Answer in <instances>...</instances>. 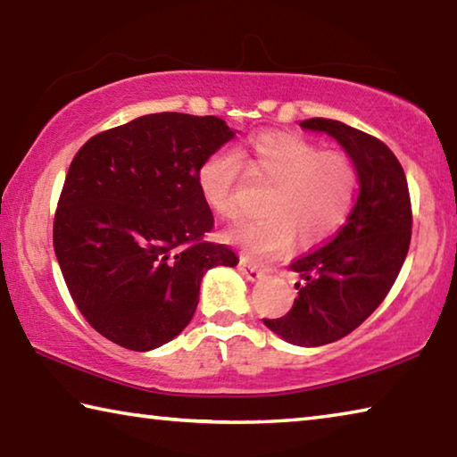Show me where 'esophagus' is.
<instances>
[{
  "label": "esophagus",
  "instance_id": "34e87169",
  "mask_svg": "<svg viewBox=\"0 0 457 457\" xmlns=\"http://www.w3.org/2000/svg\"><path fill=\"white\" fill-rule=\"evenodd\" d=\"M237 268H239V271H242L247 279H252V281L260 279L263 276V270L260 268V265L250 262V260H245V257H242V260H239Z\"/></svg>",
  "mask_w": 457,
  "mask_h": 457
}]
</instances>
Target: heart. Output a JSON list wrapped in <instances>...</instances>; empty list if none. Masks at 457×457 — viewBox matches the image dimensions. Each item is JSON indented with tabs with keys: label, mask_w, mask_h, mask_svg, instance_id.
Here are the masks:
<instances>
[{
	"label": "heart",
	"mask_w": 457,
	"mask_h": 457,
	"mask_svg": "<svg viewBox=\"0 0 457 457\" xmlns=\"http://www.w3.org/2000/svg\"><path fill=\"white\" fill-rule=\"evenodd\" d=\"M242 163L250 176L270 184L260 202V218L223 234L247 255L271 257L294 239L302 247L323 244L350 218L360 189L358 163L342 149H321L292 131H262L237 152L220 149L205 157L197 168V189L220 218H242Z\"/></svg>",
	"instance_id": "1"
}]
</instances>
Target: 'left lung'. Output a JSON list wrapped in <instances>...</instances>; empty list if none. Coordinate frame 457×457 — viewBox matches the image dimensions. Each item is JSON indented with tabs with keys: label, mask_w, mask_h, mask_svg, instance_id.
<instances>
[{
	"label": "left lung",
	"mask_w": 457,
	"mask_h": 457,
	"mask_svg": "<svg viewBox=\"0 0 457 457\" xmlns=\"http://www.w3.org/2000/svg\"><path fill=\"white\" fill-rule=\"evenodd\" d=\"M300 126L336 137L358 163L361 186L342 229L289 263L302 278L294 308L263 320L286 342L315 347L350 334L386 300L410 250L411 200L402 163L378 137L326 118Z\"/></svg>",
	"instance_id": "left-lung-1"
}]
</instances>
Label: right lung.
<instances>
[{
    "mask_svg": "<svg viewBox=\"0 0 457 457\" xmlns=\"http://www.w3.org/2000/svg\"><path fill=\"white\" fill-rule=\"evenodd\" d=\"M234 137L215 115L162 112L79 147L54 220V250L73 303L97 334L134 352L171 342L194 318L204 273L237 265L205 242L213 213L197 168Z\"/></svg>",
    "mask_w": 457,
    "mask_h": 457,
    "instance_id": "obj_1",
    "label": "right lung"
}]
</instances>
